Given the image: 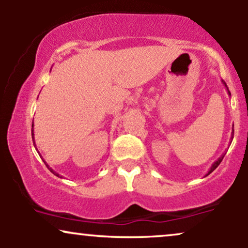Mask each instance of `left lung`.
<instances>
[{"label": "left lung", "mask_w": 248, "mask_h": 248, "mask_svg": "<svg viewBox=\"0 0 248 248\" xmlns=\"http://www.w3.org/2000/svg\"><path fill=\"white\" fill-rule=\"evenodd\" d=\"M223 84L225 85V87H226V90H227V93H229V95H231V93H230V91H229V88H227V86H226V84H225V82H223ZM233 134H234V130H233V129H232V134H231V141H230V144H231V142H232V140H233ZM224 156H225V154H223V155H221V156H220V157H219V158H218V160H217V161H216V162H215V163H213V164H212V166H211V168H210V170H209V171H207V173H206V175H205V176H207V175H210V173H211V172L213 171V170H215V169H216V168H217V167L219 166V164H220V162H221V161H223Z\"/></svg>", "instance_id": "obj_1"}]
</instances>
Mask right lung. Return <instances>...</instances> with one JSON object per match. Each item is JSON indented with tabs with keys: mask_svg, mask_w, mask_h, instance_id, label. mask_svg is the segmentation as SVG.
Segmentation results:
<instances>
[{
	"mask_svg": "<svg viewBox=\"0 0 248 248\" xmlns=\"http://www.w3.org/2000/svg\"><path fill=\"white\" fill-rule=\"evenodd\" d=\"M31 135H32V141H33V146H35V148H36V142H35V139H33V138H35V136H33V135H35V134H33V122H32V129H31ZM36 150H37V148H36ZM37 152H38V150H37ZM38 154H39V153H38ZM39 156H41V154H39ZM44 163H45V164H46V162H45V161H44ZM46 167H47V168H49V170H50V171H51V172H52V173H53V175L58 176V177H61V178H62V176H61V175H59V173H58V172H56V171H55V170H53V169H51V168H50L49 166H47V164H46Z\"/></svg>",
	"mask_w": 248,
	"mask_h": 248,
	"instance_id": "right-lung-1",
	"label": "right lung"
}]
</instances>
